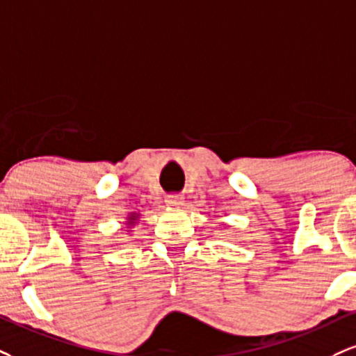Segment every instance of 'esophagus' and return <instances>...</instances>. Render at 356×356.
Masks as SVG:
<instances>
[{
	"mask_svg": "<svg viewBox=\"0 0 356 356\" xmlns=\"http://www.w3.org/2000/svg\"><path fill=\"white\" fill-rule=\"evenodd\" d=\"M165 204L170 205V207H181V205H184V197L179 195V194L167 195L165 197Z\"/></svg>",
	"mask_w": 356,
	"mask_h": 356,
	"instance_id": "34e87169",
	"label": "esophagus"
}]
</instances>
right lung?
<instances>
[{
  "label": "right lung",
  "instance_id": "add662e5",
  "mask_svg": "<svg viewBox=\"0 0 356 356\" xmlns=\"http://www.w3.org/2000/svg\"><path fill=\"white\" fill-rule=\"evenodd\" d=\"M140 219V213H137V212H131L129 216L126 217V224H127V229H132V227H134L136 224H137V220Z\"/></svg>",
  "mask_w": 356,
  "mask_h": 356
}]
</instances>
